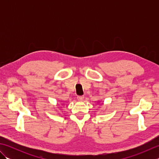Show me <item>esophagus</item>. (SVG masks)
I'll return each instance as SVG.
<instances>
[{
	"label": "esophagus",
	"mask_w": 159,
	"mask_h": 159,
	"mask_svg": "<svg viewBox=\"0 0 159 159\" xmlns=\"http://www.w3.org/2000/svg\"><path fill=\"white\" fill-rule=\"evenodd\" d=\"M77 99H78V100H79V101H82L84 99V96H78Z\"/></svg>",
	"instance_id": "esophagus-1"
}]
</instances>
